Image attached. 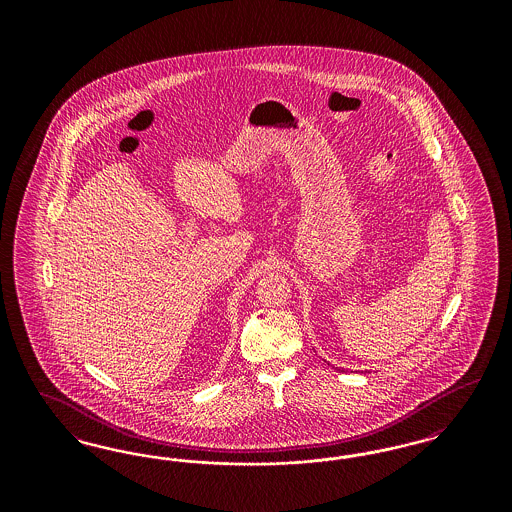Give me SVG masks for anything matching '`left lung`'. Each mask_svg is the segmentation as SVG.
<instances>
[{"label":"left lung","mask_w":512,"mask_h":512,"mask_svg":"<svg viewBox=\"0 0 512 512\" xmlns=\"http://www.w3.org/2000/svg\"><path fill=\"white\" fill-rule=\"evenodd\" d=\"M336 368H338V366H336Z\"/></svg>","instance_id":"1"}]
</instances>
